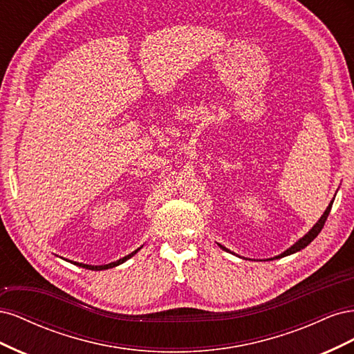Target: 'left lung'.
Returning a JSON list of instances; mask_svg holds the SVG:
<instances>
[{
  "mask_svg": "<svg viewBox=\"0 0 354 354\" xmlns=\"http://www.w3.org/2000/svg\"><path fill=\"white\" fill-rule=\"evenodd\" d=\"M332 203H334V201H330V203H329V205H328V208H326V209H325V212H324V216L319 218V221L315 224V226H313L312 229H310V230H308V232L304 234V236H303L301 239H298V241H297V242H295V243L291 246V248H288L285 252H282V254H279V255L273 257V259H270V260L282 259V257L291 255V254H294V252H298V251H301L303 248H306V246H307L310 242H312V241H313V239L317 236V234L320 233V230L324 229V224H325V221H326V218H328V216H329L330 208H332ZM218 246H220L221 250H224V251H229L227 248H224V246H223V245H220V243H218Z\"/></svg>",
  "mask_w": 354,
  "mask_h": 354,
  "instance_id": "left-lung-1",
  "label": "left lung"
}]
</instances>
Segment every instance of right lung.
I'll return each instance as SVG.
<instances>
[{"instance_id": "right-lung-1", "label": "right lung", "mask_w": 354, "mask_h": 354, "mask_svg": "<svg viewBox=\"0 0 354 354\" xmlns=\"http://www.w3.org/2000/svg\"><path fill=\"white\" fill-rule=\"evenodd\" d=\"M140 248H142V246H140ZM140 248L136 250V251H133L131 254L125 255L124 259H120V260H116V261L109 263V264H103V266H90V264H82V263H73V264H77V266H80V267H84V269H88V270H106V269H112V267H115V266H120V264H122L124 261H127L128 259H131V257H133L136 252L140 251Z\"/></svg>"}]
</instances>
